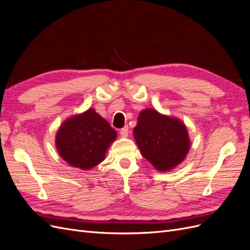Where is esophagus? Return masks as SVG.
I'll use <instances>...</instances> for the list:
<instances>
[{
	"label": "esophagus",
	"mask_w": 250,
	"mask_h": 250,
	"mask_svg": "<svg viewBox=\"0 0 250 250\" xmlns=\"http://www.w3.org/2000/svg\"><path fill=\"white\" fill-rule=\"evenodd\" d=\"M128 132H129V131H128V127H127V126L123 127L122 129L120 130V134H121V137H122V138H127V137H128Z\"/></svg>",
	"instance_id": "obj_1"
}]
</instances>
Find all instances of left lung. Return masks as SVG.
<instances>
[{
	"mask_svg": "<svg viewBox=\"0 0 250 250\" xmlns=\"http://www.w3.org/2000/svg\"><path fill=\"white\" fill-rule=\"evenodd\" d=\"M133 135L143 156L161 172L175 168L190 150L186 125L155 109L147 108L140 112Z\"/></svg>",
	"mask_w": 250,
	"mask_h": 250,
	"instance_id": "1",
	"label": "left lung"
}]
</instances>
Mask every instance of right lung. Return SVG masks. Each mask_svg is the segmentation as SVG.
Wrapping results in <instances>:
<instances>
[{
	"mask_svg": "<svg viewBox=\"0 0 250 250\" xmlns=\"http://www.w3.org/2000/svg\"><path fill=\"white\" fill-rule=\"evenodd\" d=\"M117 131L94 108L65 120L56 134L59 155L72 167L89 170L104 161Z\"/></svg>",
	"mask_w": 250,
	"mask_h": 250,
	"instance_id": "right-lung-1",
	"label": "right lung"
}]
</instances>
